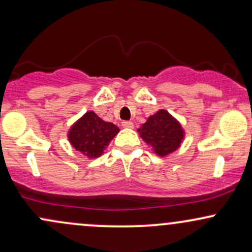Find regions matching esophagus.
<instances>
[{
	"instance_id": "esophagus-1",
	"label": "esophagus",
	"mask_w": 252,
	"mask_h": 252,
	"mask_svg": "<svg viewBox=\"0 0 252 252\" xmlns=\"http://www.w3.org/2000/svg\"><path fill=\"white\" fill-rule=\"evenodd\" d=\"M122 126H123V128L131 129L132 126H134V124H132V122H130V121H123V122H122Z\"/></svg>"
}]
</instances>
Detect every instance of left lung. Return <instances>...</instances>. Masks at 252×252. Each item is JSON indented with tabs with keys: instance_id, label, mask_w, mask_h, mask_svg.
<instances>
[{
	"instance_id": "obj_1",
	"label": "left lung",
	"mask_w": 252,
	"mask_h": 252,
	"mask_svg": "<svg viewBox=\"0 0 252 252\" xmlns=\"http://www.w3.org/2000/svg\"><path fill=\"white\" fill-rule=\"evenodd\" d=\"M138 132L160 156H166L178 149L184 138L181 126L166 110H160L150 116Z\"/></svg>"
}]
</instances>
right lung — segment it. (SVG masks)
Listing matches in <instances>:
<instances>
[{"instance_id":"obj_1","label":"right lung","mask_w":252,"mask_h":252,"mask_svg":"<svg viewBox=\"0 0 252 252\" xmlns=\"http://www.w3.org/2000/svg\"><path fill=\"white\" fill-rule=\"evenodd\" d=\"M120 131L115 124L104 122L94 112H86L68 132V140L88 158H98L110 141Z\"/></svg>"}]
</instances>
